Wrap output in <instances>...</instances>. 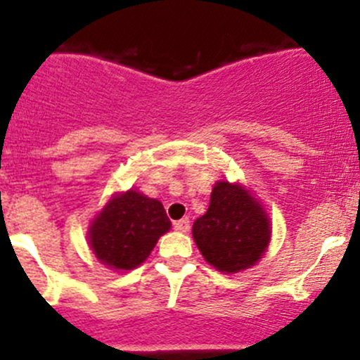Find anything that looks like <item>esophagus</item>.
<instances>
[{"mask_svg": "<svg viewBox=\"0 0 360 360\" xmlns=\"http://www.w3.org/2000/svg\"><path fill=\"white\" fill-rule=\"evenodd\" d=\"M174 228H176L177 231H181V233H186L188 230H190V219H179L174 223Z\"/></svg>", "mask_w": 360, "mask_h": 360, "instance_id": "esophagus-1", "label": "esophagus"}]
</instances>
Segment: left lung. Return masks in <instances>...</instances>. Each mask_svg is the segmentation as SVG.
Returning a JSON list of instances; mask_svg holds the SVG:
<instances>
[{"label":"left lung","mask_w":360,"mask_h":360,"mask_svg":"<svg viewBox=\"0 0 360 360\" xmlns=\"http://www.w3.org/2000/svg\"><path fill=\"white\" fill-rule=\"evenodd\" d=\"M271 224L263 205L242 184L217 181L207 212L193 223V238L209 264L223 274L254 266L266 252Z\"/></svg>","instance_id":"obj_1"}]
</instances>
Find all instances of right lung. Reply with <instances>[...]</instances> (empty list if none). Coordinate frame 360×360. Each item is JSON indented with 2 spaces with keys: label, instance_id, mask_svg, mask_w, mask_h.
<instances>
[{
  "label": "right lung",
  "instance_id": "add662e5",
  "mask_svg": "<svg viewBox=\"0 0 360 360\" xmlns=\"http://www.w3.org/2000/svg\"><path fill=\"white\" fill-rule=\"evenodd\" d=\"M170 230L162 202L136 190L112 195L89 230L97 259L112 270H134L146 261L158 238Z\"/></svg>",
  "mask_w": 360,
  "mask_h": 360
}]
</instances>
